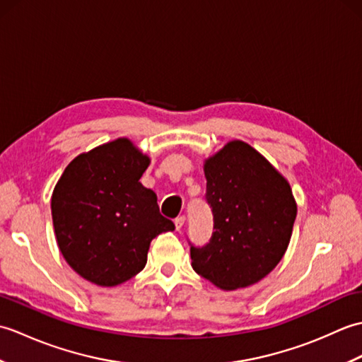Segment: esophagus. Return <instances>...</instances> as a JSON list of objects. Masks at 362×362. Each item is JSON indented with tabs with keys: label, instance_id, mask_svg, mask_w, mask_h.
Masks as SVG:
<instances>
[{
	"label": "esophagus",
	"instance_id": "esophagus-1",
	"mask_svg": "<svg viewBox=\"0 0 362 362\" xmlns=\"http://www.w3.org/2000/svg\"><path fill=\"white\" fill-rule=\"evenodd\" d=\"M185 221H187V218L183 216V214H182V216H177V218H175V221H174V222H175V228L179 230V232L182 230V227L185 226Z\"/></svg>",
	"mask_w": 362,
	"mask_h": 362
}]
</instances>
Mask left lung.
<instances>
[{
    "label": "left lung",
    "instance_id": "8db88e82",
    "mask_svg": "<svg viewBox=\"0 0 362 362\" xmlns=\"http://www.w3.org/2000/svg\"><path fill=\"white\" fill-rule=\"evenodd\" d=\"M205 177L214 224L202 247L189 243L193 269L222 289L250 286L288 249L297 216L289 183L244 141H230L206 160Z\"/></svg>",
    "mask_w": 362,
    "mask_h": 362
}]
</instances>
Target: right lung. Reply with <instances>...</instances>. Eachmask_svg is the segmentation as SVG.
Instances as JSON below:
<instances>
[{
    "instance_id": "right-lung-1",
    "label": "right lung",
    "mask_w": 362,
    "mask_h": 362,
    "mask_svg": "<svg viewBox=\"0 0 362 362\" xmlns=\"http://www.w3.org/2000/svg\"><path fill=\"white\" fill-rule=\"evenodd\" d=\"M149 158L126 138L76 157L51 199L54 232L66 263L99 286L143 271L151 241L174 230L157 194L140 179Z\"/></svg>"
}]
</instances>
